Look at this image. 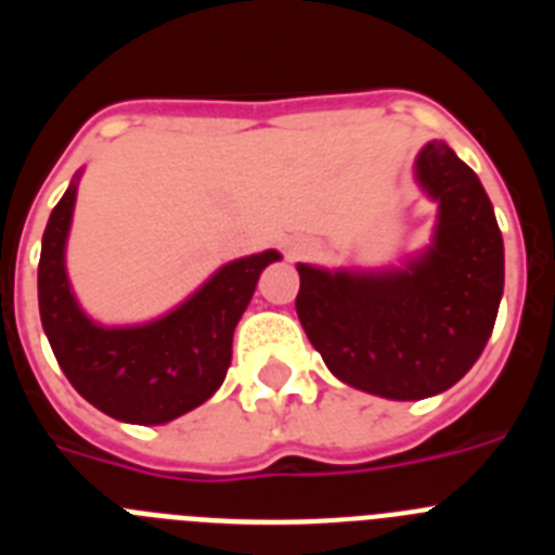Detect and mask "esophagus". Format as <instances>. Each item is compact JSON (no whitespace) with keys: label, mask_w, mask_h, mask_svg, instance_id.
Instances as JSON below:
<instances>
[{"label":"esophagus","mask_w":555,"mask_h":555,"mask_svg":"<svg viewBox=\"0 0 555 555\" xmlns=\"http://www.w3.org/2000/svg\"><path fill=\"white\" fill-rule=\"evenodd\" d=\"M302 253H306V247H302V244H292V247H288V258H300Z\"/></svg>","instance_id":"34e87169"}]
</instances>
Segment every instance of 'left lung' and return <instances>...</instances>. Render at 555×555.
Instances as JSON below:
<instances>
[{"label":"left lung","instance_id":"left-lung-1","mask_svg":"<svg viewBox=\"0 0 555 555\" xmlns=\"http://www.w3.org/2000/svg\"><path fill=\"white\" fill-rule=\"evenodd\" d=\"M416 180L439 203L434 244L405 269L327 272L297 263V317L347 386L423 400L467 375L503 297V235L478 175L444 141L416 155Z\"/></svg>","mask_w":555,"mask_h":555}]
</instances>
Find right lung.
I'll use <instances>...</instances> for the list:
<instances>
[{
  "mask_svg": "<svg viewBox=\"0 0 555 555\" xmlns=\"http://www.w3.org/2000/svg\"><path fill=\"white\" fill-rule=\"evenodd\" d=\"M77 178L49 217L38 261V308L68 384L102 414L132 425H164L197 409L222 386L233 331L255 283L281 253L247 255L219 269L183 306L146 325L102 327L77 306L66 278V235Z\"/></svg>",
  "mask_w": 555,
  "mask_h": 555,
  "instance_id": "obj_1",
  "label": "right lung"
}]
</instances>
